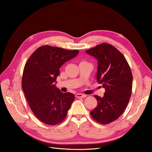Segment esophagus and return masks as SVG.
Returning a JSON list of instances; mask_svg holds the SVG:
<instances>
[{
	"label": "esophagus",
	"mask_w": 152,
	"mask_h": 152,
	"mask_svg": "<svg viewBox=\"0 0 152 152\" xmlns=\"http://www.w3.org/2000/svg\"><path fill=\"white\" fill-rule=\"evenodd\" d=\"M75 96H76L77 98H85V97H86V95L78 93V94H77L75 95Z\"/></svg>",
	"instance_id": "obj_1"
}]
</instances>
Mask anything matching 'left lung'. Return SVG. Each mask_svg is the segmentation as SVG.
I'll list each match as a JSON object with an SVG mask.
<instances>
[{"instance_id":"obj_1","label":"left lung","mask_w":152,"mask_h":152,"mask_svg":"<svg viewBox=\"0 0 152 152\" xmlns=\"http://www.w3.org/2000/svg\"><path fill=\"white\" fill-rule=\"evenodd\" d=\"M86 52L97 59L96 78L105 89L103 97L94 95L98 105L91 115L105 125L117 120L126 109L132 93V74L125 57L111 44L102 43Z\"/></svg>"}]
</instances>
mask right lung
Instances as JSON below:
<instances>
[{
	"label": "right lung",
	"instance_id": "1",
	"mask_svg": "<svg viewBox=\"0 0 152 152\" xmlns=\"http://www.w3.org/2000/svg\"><path fill=\"white\" fill-rule=\"evenodd\" d=\"M79 52L42 45L25 63L22 89L32 112L45 124L54 126L65 120L75 99L70 93H63L54 82L59 75V68Z\"/></svg>",
	"mask_w": 152,
	"mask_h": 152
}]
</instances>
